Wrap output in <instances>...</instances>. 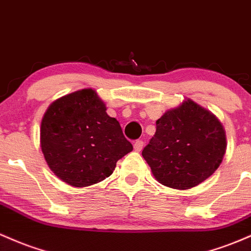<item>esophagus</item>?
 <instances>
[{
  "label": "esophagus",
  "instance_id": "obj_1",
  "mask_svg": "<svg viewBox=\"0 0 251 251\" xmlns=\"http://www.w3.org/2000/svg\"><path fill=\"white\" fill-rule=\"evenodd\" d=\"M142 148H143V141L142 140L135 141V142H134V149H135V151H142Z\"/></svg>",
  "mask_w": 251,
  "mask_h": 251
}]
</instances>
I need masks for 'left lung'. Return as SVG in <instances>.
Here are the masks:
<instances>
[{
	"mask_svg": "<svg viewBox=\"0 0 251 251\" xmlns=\"http://www.w3.org/2000/svg\"><path fill=\"white\" fill-rule=\"evenodd\" d=\"M225 151L226 136L221 121L186 98L156 121L155 135L142 156L160 184L190 190L215 173Z\"/></svg>",
	"mask_w": 251,
	"mask_h": 251,
	"instance_id": "1",
	"label": "left lung"
}]
</instances>
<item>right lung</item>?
Wrapping results in <instances>:
<instances>
[{"mask_svg":"<svg viewBox=\"0 0 251 251\" xmlns=\"http://www.w3.org/2000/svg\"><path fill=\"white\" fill-rule=\"evenodd\" d=\"M40 147L50 171L73 187L110 176L116 162L133 151L116 118L92 89L50 103L41 121Z\"/></svg>","mask_w":251,"mask_h":251,"instance_id":"1","label":"right lung"}]
</instances>
